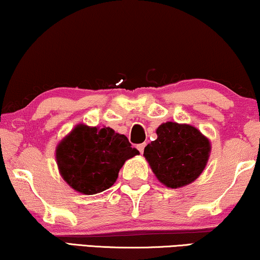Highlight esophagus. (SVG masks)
I'll use <instances>...</instances> for the list:
<instances>
[{
	"mask_svg": "<svg viewBox=\"0 0 260 260\" xmlns=\"http://www.w3.org/2000/svg\"><path fill=\"white\" fill-rule=\"evenodd\" d=\"M145 146H146V144H141V145H138V149H139V152H140V153H144Z\"/></svg>",
	"mask_w": 260,
	"mask_h": 260,
	"instance_id": "obj_1",
	"label": "esophagus"
}]
</instances>
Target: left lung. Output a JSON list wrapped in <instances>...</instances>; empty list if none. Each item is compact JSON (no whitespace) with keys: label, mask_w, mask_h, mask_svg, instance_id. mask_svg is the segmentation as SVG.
I'll list each match as a JSON object with an SVG mask.
<instances>
[{"label":"left lung","mask_w":260,"mask_h":260,"mask_svg":"<svg viewBox=\"0 0 260 260\" xmlns=\"http://www.w3.org/2000/svg\"><path fill=\"white\" fill-rule=\"evenodd\" d=\"M158 138L145 147L144 156L156 179L168 188H180L199 178L211 154V141L197 127L167 121Z\"/></svg>","instance_id":"8db88e82"}]
</instances>
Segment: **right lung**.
Wrapping results in <instances>:
<instances>
[{
	"label": "right lung",
	"mask_w": 260,
	"mask_h": 260,
	"mask_svg": "<svg viewBox=\"0 0 260 260\" xmlns=\"http://www.w3.org/2000/svg\"><path fill=\"white\" fill-rule=\"evenodd\" d=\"M126 135L111 127L79 123L55 149L58 173L74 189L86 196L104 192L114 185L126 160L138 155Z\"/></svg>",
	"instance_id": "add662e5"
}]
</instances>
